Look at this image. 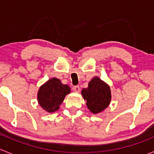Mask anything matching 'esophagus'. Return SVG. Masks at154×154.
I'll return each instance as SVG.
<instances>
[{"label": "esophagus", "instance_id": "obj_1", "mask_svg": "<svg viewBox=\"0 0 154 154\" xmlns=\"http://www.w3.org/2000/svg\"><path fill=\"white\" fill-rule=\"evenodd\" d=\"M72 89H73V91H75V92H80V86H73Z\"/></svg>", "mask_w": 154, "mask_h": 154}]
</instances>
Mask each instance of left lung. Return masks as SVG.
Listing matches in <instances>:
<instances>
[{
    "instance_id": "8db88e82",
    "label": "left lung",
    "mask_w": 154,
    "mask_h": 154,
    "mask_svg": "<svg viewBox=\"0 0 154 154\" xmlns=\"http://www.w3.org/2000/svg\"><path fill=\"white\" fill-rule=\"evenodd\" d=\"M82 94L88 108L94 114L106 109L111 100L109 87L97 77L89 82L88 88L82 90Z\"/></svg>"
}]
</instances>
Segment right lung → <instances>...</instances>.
<instances>
[{"label": "right lung", "instance_id": "add662e5", "mask_svg": "<svg viewBox=\"0 0 154 154\" xmlns=\"http://www.w3.org/2000/svg\"><path fill=\"white\" fill-rule=\"evenodd\" d=\"M69 92V86L63 85L59 79H51L40 87L38 92V101L45 110L48 112H53L59 109L60 105Z\"/></svg>", "mask_w": 154, "mask_h": 154}]
</instances>
